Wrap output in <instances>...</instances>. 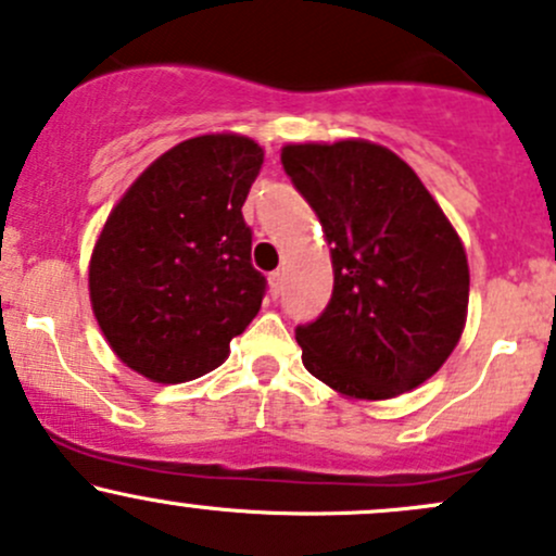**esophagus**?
<instances>
[{
  "instance_id": "esophagus-1",
  "label": "esophagus",
  "mask_w": 556,
  "mask_h": 556,
  "mask_svg": "<svg viewBox=\"0 0 556 556\" xmlns=\"http://www.w3.org/2000/svg\"><path fill=\"white\" fill-rule=\"evenodd\" d=\"M268 285H271L274 295H279V292H282V285H285V274L282 271H271V274H268Z\"/></svg>"
}]
</instances>
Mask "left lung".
Returning <instances> with one entry per match:
<instances>
[{
	"label": "left lung",
	"instance_id": "left-lung-1",
	"mask_svg": "<svg viewBox=\"0 0 556 556\" xmlns=\"http://www.w3.org/2000/svg\"><path fill=\"white\" fill-rule=\"evenodd\" d=\"M282 166L332 245V298L295 327L306 369L351 399L422 386L459 343L469 301L441 205L395 152L362 139L288 144Z\"/></svg>",
	"mask_w": 556,
	"mask_h": 556
}]
</instances>
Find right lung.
Returning a JSON list of instances; mask_svg holds the SVG:
<instances>
[{"label":"right lung","instance_id":"right-lung-1","mask_svg":"<svg viewBox=\"0 0 556 556\" xmlns=\"http://www.w3.org/2000/svg\"><path fill=\"white\" fill-rule=\"evenodd\" d=\"M264 150L205 134L163 152L97 240L89 295L115 356L155 382H187L229 356L258 314L266 277L242 218Z\"/></svg>","mask_w":556,"mask_h":556}]
</instances>
